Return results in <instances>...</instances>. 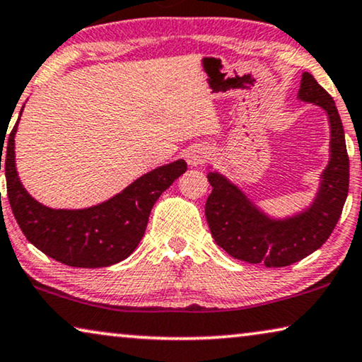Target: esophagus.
I'll use <instances>...</instances> for the list:
<instances>
[{
  "instance_id": "34e87169",
  "label": "esophagus",
  "mask_w": 362,
  "mask_h": 362,
  "mask_svg": "<svg viewBox=\"0 0 362 362\" xmlns=\"http://www.w3.org/2000/svg\"><path fill=\"white\" fill-rule=\"evenodd\" d=\"M211 156V151L206 146H193L187 151L185 160L190 167H198Z\"/></svg>"
}]
</instances>
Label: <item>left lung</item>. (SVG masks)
<instances>
[{
    "label": "left lung",
    "mask_w": 362,
    "mask_h": 362,
    "mask_svg": "<svg viewBox=\"0 0 362 362\" xmlns=\"http://www.w3.org/2000/svg\"><path fill=\"white\" fill-rule=\"evenodd\" d=\"M297 100L325 111L329 126L328 164L318 179L312 202L287 216L262 210L236 182L208 165L211 193L205 215L211 236L220 247L239 261L285 267L317 251L333 233L349 187V159L344 129L334 101L313 75L302 74Z\"/></svg>",
    "instance_id": "obj_1"
}]
</instances>
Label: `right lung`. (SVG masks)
Segmentation results:
<instances>
[{"mask_svg": "<svg viewBox=\"0 0 362 362\" xmlns=\"http://www.w3.org/2000/svg\"><path fill=\"white\" fill-rule=\"evenodd\" d=\"M21 113L6 142L4 175L9 205L28 241L70 267H108L129 257L144 236L157 198L187 170L185 160L157 167L96 205L77 210L45 206L29 195L16 170L14 137Z\"/></svg>", "mask_w": 362, "mask_h": 362, "instance_id": "obj_1", "label": "right lung"}]
</instances>
